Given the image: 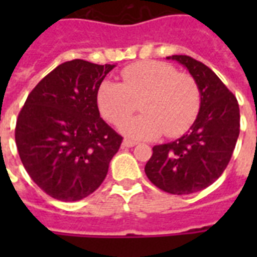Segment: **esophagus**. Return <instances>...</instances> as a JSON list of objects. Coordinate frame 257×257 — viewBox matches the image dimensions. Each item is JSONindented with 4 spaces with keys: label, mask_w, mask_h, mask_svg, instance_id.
I'll return each mask as SVG.
<instances>
[{
    "label": "esophagus",
    "mask_w": 257,
    "mask_h": 257,
    "mask_svg": "<svg viewBox=\"0 0 257 257\" xmlns=\"http://www.w3.org/2000/svg\"><path fill=\"white\" fill-rule=\"evenodd\" d=\"M136 145H137L136 141H131V140L122 141V147H124V148H132V147H136Z\"/></svg>",
    "instance_id": "obj_1"
}]
</instances>
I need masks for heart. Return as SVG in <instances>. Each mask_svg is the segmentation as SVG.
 <instances>
[{
  "instance_id": "obj_1",
  "label": "heart",
  "mask_w": 257,
  "mask_h": 257,
  "mask_svg": "<svg viewBox=\"0 0 257 257\" xmlns=\"http://www.w3.org/2000/svg\"><path fill=\"white\" fill-rule=\"evenodd\" d=\"M122 84L101 82L97 106L101 116L120 125L141 104L143 114L121 125V133L133 140H152L165 132L169 137L183 135L197 117L200 89L191 74L177 72L161 61H144L121 72Z\"/></svg>"
}]
</instances>
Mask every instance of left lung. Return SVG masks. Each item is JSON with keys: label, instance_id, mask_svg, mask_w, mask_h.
<instances>
[{"label": "left lung", "instance_id": "obj_1", "mask_svg": "<svg viewBox=\"0 0 257 257\" xmlns=\"http://www.w3.org/2000/svg\"><path fill=\"white\" fill-rule=\"evenodd\" d=\"M185 66L200 89V110L185 135L155 145L145 175L161 191L189 195L209 187L227 168L240 132L239 104L233 93L203 62L171 56Z\"/></svg>", "mask_w": 257, "mask_h": 257}]
</instances>
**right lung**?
<instances>
[{
    "label": "right lung",
    "instance_id": "right-lung-1",
    "mask_svg": "<svg viewBox=\"0 0 257 257\" xmlns=\"http://www.w3.org/2000/svg\"><path fill=\"white\" fill-rule=\"evenodd\" d=\"M116 65L72 60L46 74L18 114L16 144L42 191L78 201L96 191L122 137L100 117L97 90Z\"/></svg>",
    "mask_w": 257,
    "mask_h": 257
}]
</instances>
